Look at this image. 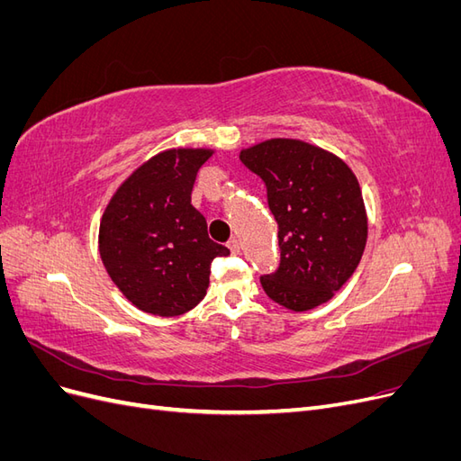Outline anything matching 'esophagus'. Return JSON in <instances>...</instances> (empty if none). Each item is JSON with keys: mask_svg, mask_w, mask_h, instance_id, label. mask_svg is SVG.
Wrapping results in <instances>:
<instances>
[{"mask_svg": "<svg viewBox=\"0 0 461 461\" xmlns=\"http://www.w3.org/2000/svg\"><path fill=\"white\" fill-rule=\"evenodd\" d=\"M227 246H229V249H230V254H234V256L240 254V244H239V240H236V239H230Z\"/></svg>", "mask_w": 461, "mask_h": 461, "instance_id": "34e87169", "label": "esophagus"}]
</instances>
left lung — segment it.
<instances>
[{
	"label": "left lung",
	"mask_w": 461,
	"mask_h": 461,
	"mask_svg": "<svg viewBox=\"0 0 461 461\" xmlns=\"http://www.w3.org/2000/svg\"><path fill=\"white\" fill-rule=\"evenodd\" d=\"M267 190L281 248L278 267L259 281L273 302L292 312L332 298L356 271L367 239L357 178L332 153L288 138L240 151Z\"/></svg>",
	"instance_id": "obj_1"
}]
</instances>
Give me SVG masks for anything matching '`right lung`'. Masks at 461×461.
<instances>
[{"instance_id":"right-lung-1","label":"right lung","mask_w":461,"mask_h":461,"mask_svg":"<svg viewBox=\"0 0 461 461\" xmlns=\"http://www.w3.org/2000/svg\"><path fill=\"white\" fill-rule=\"evenodd\" d=\"M209 149H169L136 169L100 222V256L119 290L142 312L173 317L203 296L215 258L229 249L207 236L190 203Z\"/></svg>"}]
</instances>
